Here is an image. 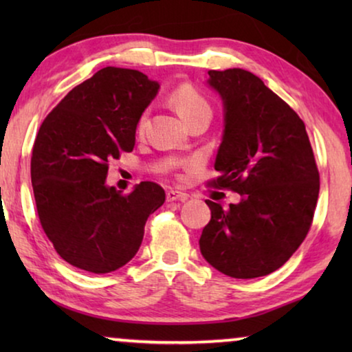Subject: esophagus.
I'll list each match as a JSON object with an SVG mask.
<instances>
[{
  "label": "esophagus",
  "instance_id": "obj_1",
  "mask_svg": "<svg viewBox=\"0 0 352 352\" xmlns=\"http://www.w3.org/2000/svg\"><path fill=\"white\" fill-rule=\"evenodd\" d=\"M187 199H189V194H186V192L175 190V189H170L166 192V200L168 201H176V200L186 201Z\"/></svg>",
  "mask_w": 352,
  "mask_h": 352
}]
</instances>
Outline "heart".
Masks as SVG:
<instances>
[{"instance_id":"1","label":"heart","mask_w":352,"mask_h":352,"mask_svg":"<svg viewBox=\"0 0 352 352\" xmlns=\"http://www.w3.org/2000/svg\"><path fill=\"white\" fill-rule=\"evenodd\" d=\"M170 102L173 107L177 110V113L186 120L187 123H190L192 120L200 117L204 113H211V105L204 94L190 83H181L171 91L170 94ZM147 122V113H142L138 118L136 123V133L142 134L146 129Z\"/></svg>"}]
</instances>
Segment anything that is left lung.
I'll use <instances>...</instances> for the list:
<instances>
[{
	"instance_id": "left-lung-1",
	"label": "left lung",
	"mask_w": 352,
	"mask_h": 352,
	"mask_svg": "<svg viewBox=\"0 0 352 352\" xmlns=\"http://www.w3.org/2000/svg\"><path fill=\"white\" fill-rule=\"evenodd\" d=\"M224 104L216 189L240 194L223 208L206 200L210 223L199 240L214 269L234 278L267 276L306 239L319 197V170L298 113L261 78L242 69L210 70Z\"/></svg>"
}]
</instances>
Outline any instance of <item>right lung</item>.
Returning <instances> with one entry per match:
<instances>
[{
  "label": "right lung",
  "instance_id": "add662e5",
  "mask_svg": "<svg viewBox=\"0 0 352 352\" xmlns=\"http://www.w3.org/2000/svg\"><path fill=\"white\" fill-rule=\"evenodd\" d=\"M160 85L139 70L105 67L75 86L41 123L32 186L41 228L72 266L107 274L142 243L165 190L144 181L129 194L109 187V162L131 152L136 123Z\"/></svg>",
  "mask_w": 352,
  "mask_h": 352
}]
</instances>
